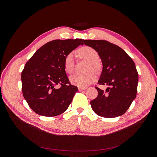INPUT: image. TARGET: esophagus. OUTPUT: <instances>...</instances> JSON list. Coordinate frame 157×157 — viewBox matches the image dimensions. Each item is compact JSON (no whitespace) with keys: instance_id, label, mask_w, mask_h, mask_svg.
Listing matches in <instances>:
<instances>
[{"instance_id":"34e87169","label":"esophagus","mask_w":157,"mask_h":157,"mask_svg":"<svg viewBox=\"0 0 157 157\" xmlns=\"http://www.w3.org/2000/svg\"><path fill=\"white\" fill-rule=\"evenodd\" d=\"M86 87H84V88H82V87H78V90L79 92H81V91H83V90H86Z\"/></svg>"}]
</instances>
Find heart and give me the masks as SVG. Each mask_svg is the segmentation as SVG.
Masks as SVG:
<instances>
[{
    "mask_svg": "<svg viewBox=\"0 0 157 157\" xmlns=\"http://www.w3.org/2000/svg\"><path fill=\"white\" fill-rule=\"evenodd\" d=\"M78 55L80 58L88 61L86 71H89L83 74H75L71 76V83L79 87H86L95 80L96 76L93 71L97 72L100 69L101 65L97 62L98 54L97 52L91 47L84 46L79 49ZM74 55L72 53H69L66 55L64 60V68L65 72L71 74L74 68Z\"/></svg>",
    "mask_w": 157,
    "mask_h": 157,
    "instance_id": "obj_1",
    "label": "heart"
}]
</instances>
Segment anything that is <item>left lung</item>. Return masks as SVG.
<instances>
[{
    "mask_svg": "<svg viewBox=\"0 0 157 157\" xmlns=\"http://www.w3.org/2000/svg\"><path fill=\"white\" fill-rule=\"evenodd\" d=\"M83 42L96 50L101 59L103 67L98 83L111 86L105 91L95 87L98 96L90 102L93 111L104 118L123 115L137 95L139 77L134 61L123 49L107 40Z\"/></svg>",
    "mask_w": 157,
    "mask_h": 157,
    "instance_id": "8db88e82",
    "label": "left lung"
}]
</instances>
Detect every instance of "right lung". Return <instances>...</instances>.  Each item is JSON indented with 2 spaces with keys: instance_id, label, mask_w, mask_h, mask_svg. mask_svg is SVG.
<instances>
[{
  "instance_id": "1",
  "label": "right lung",
  "mask_w": 157,
  "mask_h": 157,
  "mask_svg": "<svg viewBox=\"0 0 157 157\" xmlns=\"http://www.w3.org/2000/svg\"><path fill=\"white\" fill-rule=\"evenodd\" d=\"M83 39H56L41 46L21 72L23 95L30 108L43 117H55L67 109L78 87L71 85L64 68L68 53ZM60 84L61 87L56 86Z\"/></svg>"
}]
</instances>
